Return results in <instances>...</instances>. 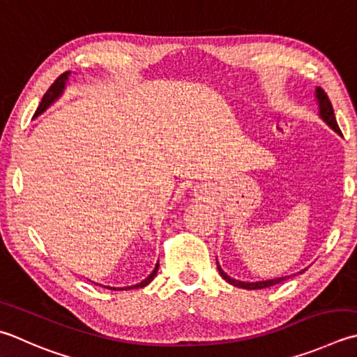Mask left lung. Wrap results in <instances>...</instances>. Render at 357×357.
Returning a JSON list of instances; mask_svg holds the SVG:
<instances>
[{"instance_id": "8db88e82", "label": "left lung", "mask_w": 357, "mask_h": 357, "mask_svg": "<svg viewBox=\"0 0 357 357\" xmlns=\"http://www.w3.org/2000/svg\"><path fill=\"white\" fill-rule=\"evenodd\" d=\"M316 99H317V103H319V114H320V117H322L324 121L328 123V127H331L334 131L337 132V135L342 136V132L339 130V125L336 122V117H334L333 105H331L330 99H328V96H326V93H325L322 88H316ZM216 264H218V263H216ZM218 271H220V275L225 278L227 283L236 286V288H243V289H263V288H269V286H274L277 283H282L283 280H286V278H289V277H280V278H272V280H263V282H252V283H250V282L235 280V278L229 277L226 272L221 269L220 264H218ZM302 272H300V274H302Z\"/></svg>"}]
</instances>
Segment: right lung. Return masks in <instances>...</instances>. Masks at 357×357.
<instances>
[{
  "mask_svg": "<svg viewBox=\"0 0 357 357\" xmlns=\"http://www.w3.org/2000/svg\"><path fill=\"white\" fill-rule=\"evenodd\" d=\"M69 74L71 73H63L57 80H55L52 85H51V88H49L47 91H46V94L43 96V99H41V103L38 105V108H37V111H35V114H33V117H37V116H40L41 113H43V111H46V108H49L51 107V105L59 99V97L63 94V91H65V88H66V82H68V77H69ZM158 269H159V263H156V266H155V269H153V272L151 274L145 278L144 282H141V283H137V284H132V286H125V288H111V286H105V288H108V289H113V291H128V289H137V288H144V286H146L149 284L153 278L156 277V274H158Z\"/></svg>",
  "mask_w": 357,
  "mask_h": 357,
  "instance_id": "right-lung-1",
  "label": "right lung"
}]
</instances>
